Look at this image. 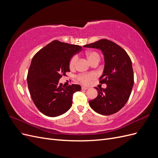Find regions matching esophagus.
<instances>
[{
  "label": "esophagus",
  "mask_w": 158,
  "mask_h": 158,
  "mask_svg": "<svg viewBox=\"0 0 158 158\" xmlns=\"http://www.w3.org/2000/svg\"><path fill=\"white\" fill-rule=\"evenodd\" d=\"M88 88L87 87H85V86H82V89H84V90H85V89H88Z\"/></svg>",
  "instance_id": "34e87169"
}]
</instances>
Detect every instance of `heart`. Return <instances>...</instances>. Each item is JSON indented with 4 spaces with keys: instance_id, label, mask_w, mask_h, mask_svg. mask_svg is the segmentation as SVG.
Wrapping results in <instances>:
<instances>
[{
    "instance_id": "heart-1",
    "label": "heart",
    "mask_w": 158,
    "mask_h": 158,
    "mask_svg": "<svg viewBox=\"0 0 158 158\" xmlns=\"http://www.w3.org/2000/svg\"><path fill=\"white\" fill-rule=\"evenodd\" d=\"M85 56L88 59V61L90 63H92L94 61H99L100 60V56L97 52L89 51L85 52ZM78 60V57L76 55H74L70 60L69 62V66L70 69H73L76 63V61ZM95 77V74L94 73L91 74H80L78 76V80L84 84H88L92 79Z\"/></svg>"
}]
</instances>
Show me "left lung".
Masks as SVG:
<instances>
[{
	"label": "left lung",
	"instance_id": "1",
	"mask_svg": "<svg viewBox=\"0 0 158 158\" xmlns=\"http://www.w3.org/2000/svg\"><path fill=\"white\" fill-rule=\"evenodd\" d=\"M84 47L100 49L104 56V69L99 83L106 88H98V97L89 101L94 111L109 115L121 109L130 97L134 85V73L130 57L115 43L102 39Z\"/></svg>",
	"mask_w": 158,
	"mask_h": 158
}]
</instances>
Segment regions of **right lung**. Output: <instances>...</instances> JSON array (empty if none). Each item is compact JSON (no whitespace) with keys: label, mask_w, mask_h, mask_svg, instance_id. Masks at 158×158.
Segmentation results:
<instances>
[{"label":"right lung","mask_w":158,"mask_h":158,"mask_svg":"<svg viewBox=\"0 0 158 158\" xmlns=\"http://www.w3.org/2000/svg\"><path fill=\"white\" fill-rule=\"evenodd\" d=\"M82 49L55 40L33 57L27 76L28 89L33 103L45 115L55 117L66 113L72 106L73 94L81 90L80 85L65 86L59 80L70 72V59Z\"/></svg>","instance_id":"add662e5"}]
</instances>
